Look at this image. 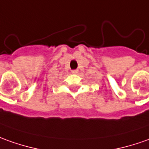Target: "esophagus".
Listing matches in <instances>:
<instances>
[{
  "label": "esophagus",
  "instance_id": "34e87169",
  "mask_svg": "<svg viewBox=\"0 0 149 149\" xmlns=\"http://www.w3.org/2000/svg\"><path fill=\"white\" fill-rule=\"evenodd\" d=\"M78 72H79V71H78L77 70H71V73H72V74H77Z\"/></svg>",
  "mask_w": 149,
  "mask_h": 149
}]
</instances>
